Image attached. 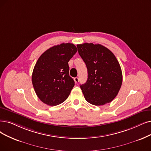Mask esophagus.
Listing matches in <instances>:
<instances>
[{"instance_id": "obj_1", "label": "esophagus", "mask_w": 151, "mask_h": 151, "mask_svg": "<svg viewBox=\"0 0 151 151\" xmlns=\"http://www.w3.org/2000/svg\"><path fill=\"white\" fill-rule=\"evenodd\" d=\"M74 81H75V82L76 83H79V79L78 77H75L74 78Z\"/></svg>"}]
</instances>
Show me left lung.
Here are the masks:
<instances>
[{"instance_id":"1","label":"left lung","mask_w":151,"mask_h":151,"mask_svg":"<svg viewBox=\"0 0 151 151\" xmlns=\"http://www.w3.org/2000/svg\"><path fill=\"white\" fill-rule=\"evenodd\" d=\"M77 47L88 72L87 82L80 86L84 97L94 105L110 103L118 93L123 81L117 59L110 50L100 44L86 43Z\"/></svg>"}]
</instances>
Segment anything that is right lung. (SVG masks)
Listing matches in <instances>:
<instances>
[{
	"label": "right lung",
	"mask_w": 151,
	"mask_h": 151,
	"mask_svg": "<svg viewBox=\"0 0 151 151\" xmlns=\"http://www.w3.org/2000/svg\"><path fill=\"white\" fill-rule=\"evenodd\" d=\"M77 51L72 43L54 46L44 52L36 63L32 83L40 100L50 106L64 102L74 86L69 76L68 62Z\"/></svg>",
	"instance_id": "1"
}]
</instances>
